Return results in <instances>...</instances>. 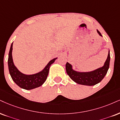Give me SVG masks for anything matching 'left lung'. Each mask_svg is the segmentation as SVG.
I'll use <instances>...</instances> for the list:
<instances>
[{"label":"left lung","instance_id":"obj_1","mask_svg":"<svg viewBox=\"0 0 120 120\" xmlns=\"http://www.w3.org/2000/svg\"><path fill=\"white\" fill-rule=\"evenodd\" d=\"M97 32L100 36L102 37L97 29ZM110 61V54L109 51L107 59L102 67L90 72H79L74 70L72 65L67 62L66 64V72L69 77L77 83L91 86L100 83L105 77L109 68Z\"/></svg>","mask_w":120,"mask_h":120}]
</instances>
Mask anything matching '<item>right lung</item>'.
Instances as JSON below:
<instances>
[{
    "label": "right lung",
    "instance_id": "add662e5",
    "mask_svg": "<svg viewBox=\"0 0 120 120\" xmlns=\"http://www.w3.org/2000/svg\"><path fill=\"white\" fill-rule=\"evenodd\" d=\"M12 51L13 43L11 44L9 52L8 64L9 71L13 81L20 88L26 90H32L41 86L46 81L51 64L55 62L57 57L50 60L41 71L33 75H26L19 71L14 65L13 60Z\"/></svg>",
    "mask_w": 120,
    "mask_h": 120
}]
</instances>
